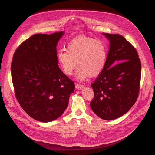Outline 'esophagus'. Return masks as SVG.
<instances>
[{"instance_id": "esophagus-1", "label": "esophagus", "mask_w": 155, "mask_h": 155, "mask_svg": "<svg viewBox=\"0 0 155 155\" xmlns=\"http://www.w3.org/2000/svg\"><path fill=\"white\" fill-rule=\"evenodd\" d=\"M84 87L83 85H79V84H76V88L78 90H81V89Z\"/></svg>"}]
</instances>
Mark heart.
Returning a JSON list of instances; mask_svg holds the SVG:
<instances>
[{
	"label": "heart",
	"instance_id": "heart-1",
	"mask_svg": "<svg viewBox=\"0 0 155 155\" xmlns=\"http://www.w3.org/2000/svg\"><path fill=\"white\" fill-rule=\"evenodd\" d=\"M107 54L106 46L101 41L80 36L70 42L67 50L59 51L58 59L60 67L67 76H72L78 65L76 78L83 81L89 76H97L103 71Z\"/></svg>",
	"mask_w": 155,
	"mask_h": 155
}]
</instances>
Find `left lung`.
Here are the masks:
<instances>
[{
    "label": "left lung",
    "mask_w": 155,
    "mask_h": 155,
    "mask_svg": "<svg viewBox=\"0 0 155 155\" xmlns=\"http://www.w3.org/2000/svg\"><path fill=\"white\" fill-rule=\"evenodd\" d=\"M109 41L105 67L91 85L92 111L100 118L113 120L127 112L137 101L141 63L137 50L122 35L103 33Z\"/></svg>",
    "instance_id": "1"
}]
</instances>
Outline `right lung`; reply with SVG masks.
Wrapping results in <instances>:
<instances>
[{
	"label": "right lung",
	"mask_w": 155,
	"mask_h": 155,
	"mask_svg": "<svg viewBox=\"0 0 155 155\" xmlns=\"http://www.w3.org/2000/svg\"><path fill=\"white\" fill-rule=\"evenodd\" d=\"M64 34L32 35L13 57L11 72L17 100L28 114L41 122L61 116L75 89L58 66L57 45Z\"/></svg>",
	"instance_id": "right-lung-1"
}]
</instances>
